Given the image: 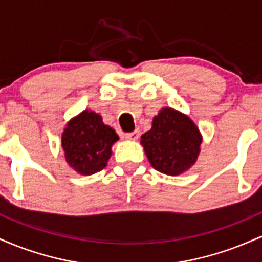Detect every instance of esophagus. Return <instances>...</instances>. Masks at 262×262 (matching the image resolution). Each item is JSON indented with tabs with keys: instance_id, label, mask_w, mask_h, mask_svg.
Here are the masks:
<instances>
[{
	"instance_id": "obj_1",
	"label": "esophagus",
	"mask_w": 262,
	"mask_h": 262,
	"mask_svg": "<svg viewBox=\"0 0 262 262\" xmlns=\"http://www.w3.org/2000/svg\"><path fill=\"white\" fill-rule=\"evenodd\" d=\"M139 130H134L132 132V133H127L124 135L125 139H129V140H137L138 138H139Z\"/></svg>"
}]
</instances>
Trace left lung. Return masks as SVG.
Returning a JSON list of instances; mask_svg holds the SVG:
<instances>
[{"mask_svg": "<svg viewBox=\"0 0 262 262\" xmlns=\"http://www.w3.org/2000/svg\"><path fill=\"white\" fill-rule=\"evenodd\" d=\"M202 143L200 130L185 114L164 108L141 135L145 154L155 170L170 176L182 173L197 160Z\"/></svg>", "mask_w": 262, "mask_h": 262, "instance_id": "obj_1", "label": "left lung"}]
</instances>
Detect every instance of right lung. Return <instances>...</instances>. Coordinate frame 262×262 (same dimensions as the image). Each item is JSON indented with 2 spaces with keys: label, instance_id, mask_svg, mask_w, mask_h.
Returning a JSON list of instances; mask_svg holds the SVG:
<instances>
[{
  "label": "right lung",
  "instance_id": "right-lung-1",
  "mask_svg": "<svg viewBox=\"0 0 262 262\" xmlns=\"http://www.w3.org/2000/svg\"><path fill=\"white\" fill-rule=\"evenodd\" d=\"M118 140L114 129L103 124L100 114L90 111L68 123L61 138L66 161L81 175H92L106 167Z\"/></svg>",
  "mask_w": 262,
  "mask_h": 262
}]
</instances>
